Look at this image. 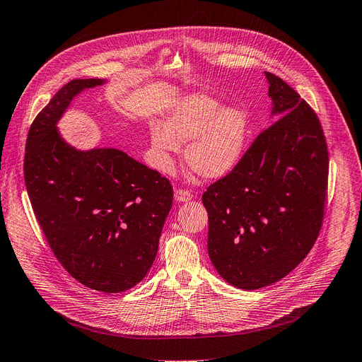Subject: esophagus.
I'll return each instance as SVG.
<instances>
[{
    "label": "esophagus",
    "mask_w": 362,
    "mask_h": 362,
    "mask_svg": "<svg viewBox=\"0 0 362 362\" xmlns=\"http://www.w3.org/2000/svg\"><path fill=\"white\" fill-rule=\"evenodd\" d=\"M194 196L190 193V192H187V190H182V188H178V190H175V200L177 202H188V200H192Z\"/></svg>",
    "instance_id": "obj_1"
}]
</instances>
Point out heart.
I'll list each match as a JSON object with an SVG mask.
<instances>
[{"mask_svg":"<svg viewBox=\"0 0 362 362\" xmlns=\"http://www.w3.org/2000/svg\"><path fill=\"white\" fill-rule=\"evenodd\" d=\"M154 165L168 172L172 154L187 143L185 163L203 178L228 175L242 159L247 135V113L237 106L226 107L211 95L194 93L181 97L166 116V122L150 128Z\"/></svg>","mask_w":362,"mask_h":362,"instance_id":"heart-1","label":"heart"}]
</instances>
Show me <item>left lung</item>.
I'll use <instances>...</instances> for the list:
<instances>
[{"label":"left lung","mask_w":362,"mask_h":362,"mask_svg":"<svg viewBox=\"0 0 362 362\" xmlns=\"http://www.w3.org/2000/svg\"><path fill=\"white\" fill-rule=\"evenodd\" d=\"M265 76L271 116L279 119L202 197L211 261L243 290L279 281L305 259L322 226L329 180L318 116L281 78Z\"/></svg>","instance_id":"obj_1"}]
</instances>
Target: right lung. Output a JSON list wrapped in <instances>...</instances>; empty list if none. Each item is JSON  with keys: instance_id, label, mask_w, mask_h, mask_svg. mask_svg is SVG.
<instances>
[{"instance_id": "obj_1", "label": "right lung", "mask_w": 362, "mask_h": 362, "mask_svg": "<svg viewBox=\"0 0 362 362\" xmlns=\"http://www.w3.org/2000/svg\"><path fill=\"white\" fill-rule=\"evenodd\" d=\"M105 82L74 79L56 93L30 125L23 170L57 261L83 286L119 293L151 268L174 192L122 150H76L62 139L57 122L71 101Z\"/></svg>"}]
</instances>
